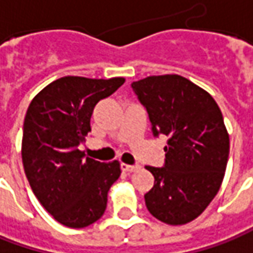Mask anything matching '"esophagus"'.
Instances as JSON below:
<instances>
[{"instance_id": "34e87169", "label": "esophagus", "mask_w": 253, "mask_h": 253, "mask_svg": "<svg viewBox=\"0 0 253 253\" xmlns=\"http://www.w3.org/2000/svg\"><path fill=\"white\" fill-rule=\"evenodd\" d=\"M140 168L138 165H128V164H122V170L123 172H134Z\"/></svg>"}]
</instances>
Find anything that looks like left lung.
Segmentation results:
<instances>
[{
	"label": "left lung",
	"mask_w": 253,
	"mask_h": 253,
	"mask_svg": "<svg viewBox=\"0 0 253 253\" xmlns=\"http://www.w3.org/2000/svg\"><path fill=\"white\" fill-rule=\"evenodd\" d=\"M131 88L154 135L169 137L164 168L145 167L155 179L145 206L169 225L193 221L220 190L227 168L230 135L221 110L209 92L176 74L151 75Z\"/></svg>",
	"instance_id": "8db88e82"
}]
</instances>
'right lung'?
<instances>
[{"label":"right lung","instance_id":"right-lung-1","mask_svg":"<svg viewBox=\"0 0 253 253\" xmlns=\"http://www.w3.org/2000/svg\"><path fill=\"white\" fill-rule=\"evenodd\" d=\"M125 78H58L32 99L23 122L22 162L35 196L47 213L70 228L98 221L108 192L122 173L119 161L84 157L78 145L91 131L95 105Z\"/></svg>","mask_w":253,"mask_h":253}]
</instances>
